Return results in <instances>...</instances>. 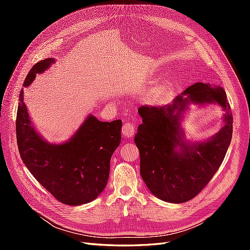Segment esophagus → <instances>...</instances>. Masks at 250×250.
<instances>
[{
	"label": "esophagus",
	"mask_w": 250,
	"mask_h": 250,
	"mask_svg": "<svg viewBox=\"0 0 250 250\" xmlns=\"http://www.w3.org/2000/svg\"><path fill=\"white\" fill-rule=\"evenodd\" d=\"M135 132V127L132 123H129V122H126L123 124V127H122V134L124 138H127L129 139L131 138L132 135L134 134Z\"/></svg>",
	"instance_id": "esophagus-1"
}]
</instances>
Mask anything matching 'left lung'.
I'll use <instances>...</instances> for the list:
<instances>
[{"instance_id":"obj_1","label":"left lung","mask_w":250,"mask_h":250,"mask_svg":"<svg viewBox=\"0 0 250 250\" xmlns=\"http://www.w3.org/2000/svg\"><path fill=\"white\" fill-rule=\"evenodd\" d=\"M190 104H218L225 110L224 126L206 141H187L181 127ZM143 123L134 142L141 156V176L154 196L183 203L202 191L220 167L232 137V115L224 89L196 82L172 103L139 108Z\"/></svg>"}]
</instances>
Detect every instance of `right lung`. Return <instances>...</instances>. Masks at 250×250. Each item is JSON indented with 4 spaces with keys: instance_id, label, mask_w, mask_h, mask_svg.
Segmentation results:
<instances>
[{
    "instance_id": "add662e5",
    "label": "right lung",
    "mask_w": 250,
    "mask_h": 250,
    "mask_svg": "<svg viewBox=\"0 0 250 250\" xmlns=\"http://www.w3.org/2000/svg\"><path fill=\"white\" fill-rule=\"evenodd\" d=\"M53 63L55 58H46L34 64L24 87ZM16 128L22 163L58 201L80 206L95 200L103 192L109 177L111 155L122 138V121L101 122L89 113L66 142L48 143L33 126L21 89Z\"/></svg>"
}]
</instances>
